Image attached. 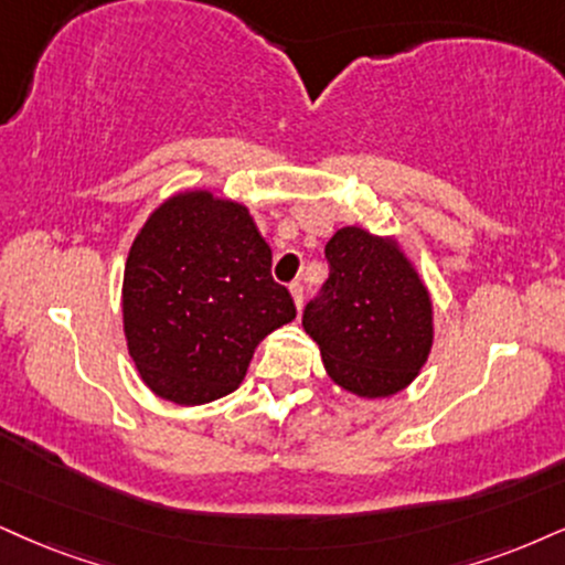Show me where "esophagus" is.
<instances>
[{
	"label": "esophagus",
	"instance_id": "34e87169",
	"mask_svg": "<svg viewBox=\"0 0 565 565\" xmlns=\"http://www.w3.org/2000/svg\"><path fill=\"white\" fill-rule=\"evenodd\" d=\"M290 294H294V301H296L298 309H301V306H303V282L296 280L294 285H290Z\"/></svg>",
	"mask_w": 565,
	"mask_h": 565
}]
</instances>
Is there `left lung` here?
I'll return each mask as SVG.
<instances>
[{
	"label": "left lung",
	"mask_w": 565,
	"mask_h": 565,
	"mask_svg": "<svg viewBox=\"0 0 565 565\" xmlns=\"http://www.w3.org/2000/svg\"><path fill=\"white\" fill-rule=\"evenodd\" d=\"M330 264L306 303L303 330L317 340L327 374L361 398H387L419 374L431 348V303L395 243L361 227L327 241Z\"/></svg>",
	"instance_id": "obj_1"
}]
</instances>
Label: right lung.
I'll return each mask as SVG.
<instances>
[{
	"instance_id": "add662e5",
	"label": "right lung",
	"mask_w": 565,
	"mask_h": 565,
	"mask_svg": "<svg viewBox=\"0 0 565 565\" xmlns=\"http://www.w3.org/2000/svg\"><path fill=\"white\" fill-rule=\"evenodd\" d=\"M122 319L146 385L196 406L241 385L254 348L296 319V303L271 280V248L248 209L188 191L164 201L130 246Z\"/></svg>"
}]
</instances>
